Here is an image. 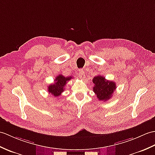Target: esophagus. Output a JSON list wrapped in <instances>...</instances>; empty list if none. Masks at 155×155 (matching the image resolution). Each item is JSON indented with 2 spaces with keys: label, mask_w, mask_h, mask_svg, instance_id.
Segmentation results:
<instances>
[{
  "label": "esophagus",
  "mask_w": 155,
  "mask_h": 155,
  "mask_svg": "<svg viewBox=\"0 0 155 155\" xmlns=\"http://www.w3.org/2000/svg\"><path fill=\"white\" fill-rule=\"evenodd\" d=\"M78 75V77L81 79H84L85 78V74L83 70H79Z\"/></svg>",
  "instance_id": "esophagus-1"
}]
</instances>
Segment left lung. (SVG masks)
<instances>
[{
  "mask_svg": "<svg viewBox=\"0 0 155 155\" xmlns=\"http://www.w3.org/2000/svg\"><path fill=\"white\" fill-rule=\"evenodd\" d=\"M92 82L94 84L93 91L94 92L97 98L101 101L106 102L110 100L116 89L115 82L107 81L105 77L100 75L95 77L92 79Z\"/></svg>",
  "mask_w": 155,
  "mask_h": 155,
  "instance_id": "1",
  "label": "left lung"
}]
</instances>
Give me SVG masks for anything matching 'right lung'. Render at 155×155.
I'll return each mask as SVG.
<instances>
[{"label": "right lung", "mask_w": 155, "mask_h": 155, "mask_svg": "<svg viewBox=\"0 0 155 155\" xmlns=\"http://www.w3.org/2000/svg\"><path fill=\"white\" fill-rule=\"evenodd\" d=\"M71 78V76L64 77L62 74H59L58 77L55 78V82L49 85L48 90V92L49 94H51L53 96L59 97L61 93L64 91V86Z\"/></svg>", "instance_id": "right-lung-1"}]
</instances>
